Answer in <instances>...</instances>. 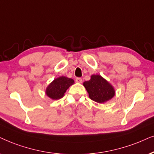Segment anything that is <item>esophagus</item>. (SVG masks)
I'll list each match as a JSON object with an SVG mask.
<instances>
[{
    "label": "esophagus",
    "instance_id": "esophagus-1",
    "mask_svg": "<svg viewBox=\"0 0 154 154\" xmlns=\"http://www.w3.org/2000/svg\"><path fill=\"white\" fill-rule=\"evenodd\" d=\"M75 81L77 82V83H82V79L80 77H77V78H76V79H75Z\"/></svg>",
    "mask_w": 154,
    "mask_h": 154
}]
</instances>
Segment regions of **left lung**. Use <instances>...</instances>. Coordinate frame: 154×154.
Masks as SVG:
<instances>
[{"instance_id":"8db88e82","label":"left lung","mask_w":154,"mask_h":154,"mask_svg":"<svg viewBox=\"0 0 154 154\" xmlns=\"http://www.w3.org/2000/svg\"><path fill=\"white\" fill-rule=\"evenodd\" d=\"M83 85L88 92L89 98L96 102H106L115 95V90L112 85L99 75H91V79L85 81Z\"/></svg>"}]
</instances>
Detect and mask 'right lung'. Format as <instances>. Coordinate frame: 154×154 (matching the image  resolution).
Returning <instances> with one entry per match:
<instances>
[{
    "instance_id": "1",
    "label": "right lung",
    "mask_w": 154,
    "mask_h": 154,
    "mask_svg": "<svg viewBox=\"0 0 154 154\" xmlns=\"http://www.w3.org/2000/svg\"><path fill=\"white\" fill-rule=\"evenodd\" d=\"M75 82L72 79L68 78L65 76L54 79L46 88L45 93L52 100H59L65 94L67 89Z\"/></svg>"
}]
</instances>
